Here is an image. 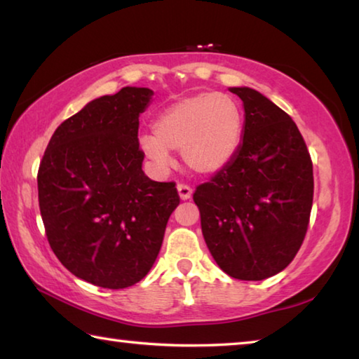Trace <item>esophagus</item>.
I'll list each match as a JSON object with an SVG mask.
<instances>
[{"instance_id": "1", "label": "esophagus", "mask_w": 359, "mask_h": 359, "mask_svg": "<svg viewBox=\"0 0 359 359\" xmlns=\"http://www.w3.org/2000/svg\"><path fill=\"white\" fill-rule=\"evenodd\" d=\"M177 193H179V196H180L182 201H187V199H190V198H191L193 190H191V188L188 187V185L179 184V185H177Z\"/></svg>"}]
</instances>
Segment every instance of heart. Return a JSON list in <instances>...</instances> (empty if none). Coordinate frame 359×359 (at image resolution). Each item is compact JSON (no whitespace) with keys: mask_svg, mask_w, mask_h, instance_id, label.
<instances>
[{"mask_svg":"<svg viewBox=\"0 0 359 359\" xmlns=\"http://www.w3.org/2000/svg\"><path fill=\"white\" fill-rule=\"evenodd\" d=\"M244 133L242 111L224 93H198L172 102L156 115L154 135L139 145L158 168L171 166V150H180L191 172L212 175L223 171L238 154Z\"/></svg>","mask_w":359,"mask_h":359,"instance_id":"obj_1","label":"heart"}]
</instances>
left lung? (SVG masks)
I'll list each match as a JSON object with an SVG mask.
<instances>
[{
    "label": "left lung",
    "mask_w": 359,
    "mask_h": 359,
    "mask_svg": "<svg viewBox=\"0 0 359 359\" xmlns=\"http://www.w3.org/2000/svg\"><path fill=\"white\" fill-rule=\"evenodd\" d=\"M244 104V133L233 161L193 201L215 263L239 280L283 271L306 236L313 201L312 160L287 112L248 87H231Z\"/></svg>",
    "instance_id": "left-lung-1"
}]
</instances>
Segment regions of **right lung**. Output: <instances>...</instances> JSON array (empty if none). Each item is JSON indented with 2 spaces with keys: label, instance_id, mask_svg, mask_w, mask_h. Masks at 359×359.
<instances>
[{
  "label": "right lung",
  "instance_id": "add662e5",
  "mask_svg": "<svg viewBox=\"0 0 359 359\" xmlns=\"http://www.w3.org/2000/svg\"><path fill=\"white\" fill-rule=\"evenodd\" d=\"M154 92L123 87L65 120L39 165L46 234L66 269L101 288L131 287L149 274L180 199L174 182L142 171L139 115Z\"/></svg>",
  "mask_w": 359,
  "mask_h": 359
}]
</instances>
